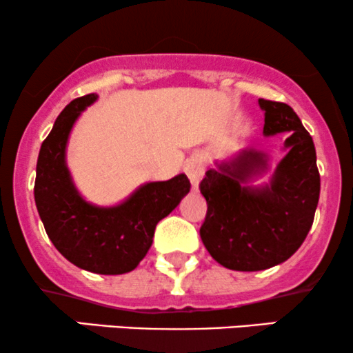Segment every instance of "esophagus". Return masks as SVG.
Wrapping results in <instances>:
<instances>
[{
    "label": "esophagus",
    "mask_w": 353,
    "mask_h": 353,
    "mask_svg": "<svg viewBox=\"0 0 353 353\" xmlns=\"http://www.w3.org/2000/svg\"><path fill=\"white\" fill-rule=\"evenodd\" d=\"M184 172L188 174L192 188L197 189L202 176H204V164H202L201 157H190V159H188V163L184 165Z\"/></svg>",
    "instance_id": "obj_1"
}]
</instances>
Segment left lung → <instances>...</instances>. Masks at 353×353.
I'll return each instance as SVG.
<instances>
[{"mask_svg": "<svg viewBox=\"0 0 353 353\" xmlns=\"http://www.w3.org/2000/svg\"><path fill=\"white\" fill-rule=\"evenodd\" d=\"M259 104L265 111V136L289 132L287 154L272 184L264 189L241 185L247 176L265 168L264 154L254 151L209 169L199 184L208 201L202 242L214 261L242 272L281 264L302 245L320 194L315 145L299 116L279 101L259 99Z\"/></svg>", "mask_w": 353, "mask_h": 353, "instance_id": "left-lung-1", "label": "left lung"}]
</instances>
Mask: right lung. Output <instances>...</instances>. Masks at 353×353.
Segmentation results:
<instances>
[{"label":"right lung","mask_w":353,"mask_h":353,"mask_svg":"<svg viewBox=\"0 0 353 353\" xmlns=\"http://www.w3.org/2000/svg\"><path fill=\"white\" fill-rule=\"evenodd\" d=\"M98 94L71 101L43 141L36 165L34 201L48 237L71 264L94 274L134 270L152 244L157 222L189 192L185 174L149 182L116 208H96L81 199L64 161L70 131Z\"/></svg>","instance_id":"add662e5"}]
</instances>
